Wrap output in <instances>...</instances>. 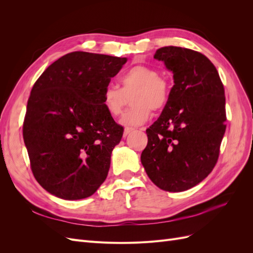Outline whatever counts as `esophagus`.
Listing matches in <instances>:
<instances>
[{"label": "esophagus", "instance_id": "34e87169", "mask_svg": "<svg viewBox=\"0 0 253 253\" xmlns=\"http://www.w3.org/2000/svg\"><path fill=\"white\" fill-rule=\"evenodd\" d=\"M133 131H134V128H133V127H126V128H125V131H124V137L127 136L129 133L133 132Z\"/></svg>", "mask_w": 253, "mask_h": 253}]
</instances>
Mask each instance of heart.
I'll use <instances>...</instances> for the list:
<instances>
[{"mask_svg":"<svg viewBox=\"0 0 253 253\" xmlns=\"http://www.w3.org/2000/svg\"><path fill=\"white\" fill-rule=\"evenodd\" d=\"M121 87L109 84L102 93V104L112 117H118L132 97L133 108L129 109L120 122L124 126H137L147 122L152 116V109H165L170 99V84L159 77L155 68L135 65L120 77Z\"/></svg>","mask_w":253,"mask_h":253,"instance_id":"heart-1","label":"heart"}]
</instances>
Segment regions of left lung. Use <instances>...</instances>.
Masks as SVG:
<instances>
[{"label":"left lung","mask_w":253,"mask_h":253,"mask_svg":"<svg viewBox=\"0 0 253 253\" xmlns=\"http://www.w3.org/2000/svg\"><path fill=\"white\" fill-rule=\"evenodd\" d=\"M154 58L172 72L174 85L147 129L140 160L158 188L181 192L203 181L217 162L226 131L225 89L215 66L201 52L166 46Z\"/></svg>","instance_id":"1"}]
</instances>
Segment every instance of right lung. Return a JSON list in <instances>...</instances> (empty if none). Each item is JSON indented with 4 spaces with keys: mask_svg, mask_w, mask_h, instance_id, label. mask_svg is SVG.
<instances>
[{
    "mask_svg": "<svg viewBox=\"0 0 253 253\" xmlns=\"http://www.w3.org/2000/svg\"><path fill=\"white\" fill-rule=\"evenodd\" d=\"M127 59L74 51L43 72L30 91L23 138L35 178L66 201L93 195L108 176L124 127L102 93Z\"/></svg>",
    "mask_w": 253,
    "mask_h": 253,
    "instance_id": "1",
    "label": "right lung"
}]
</instances>
